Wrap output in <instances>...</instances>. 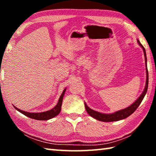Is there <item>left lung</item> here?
I'll use <instances>...</instances> for the list:
<instances>
[{
	"instance_id": "8db88e82",
	"label": "left lung",
	"mask_w": 156,
	"mask_h": 156,
	"mask_svg": "<svg viewBox=\"0 0 156 156\" xmlns=\"http://www.w3.org/2000/svg\"><path fill=\"white\" fill-rule=\"evenodd\" d=\"M138 43L139 45L140 46L144 51V55L145 58V65H146V72H147V80H146V85L142 94L140 95L138 99L136 100V102H134V103L132 104L131 106L128 107L126 109H124L122 110L118 111L113 113H111V114H105V113H102L100 112H98L96 111H94L89 108L87 105H86L84 102V105H85V109L87 112L89 113V115H90L91 117H93L95 119L98 120L102 121V122H113V121H118L120 120L125 118L129 117V115H131L137 109V108L139 107V105L143 100L144 97L146 94L148 89V83H149V73H148V69H147V55H146V51H145L144 47L142 46V44L140 43V41L138 40Z\"/></svg>"
}]
</instances>
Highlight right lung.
Segmentation results:
<instances>
[{
  "instance_id": "1",
  "label": "right lung",
  "mask_w": 156,
  "mask_h": 156,
  "mask_svg": "<svg viewBox=\"0 0 156 156\" xmlns=\"http://www.w3.org/2000/svg\"><path fill=\"white\" fill-rule=\"evenodd\" d=\"M66 91V89H64L62 94L60 96L57 105H56V107L53 108L52 109L47 111L45 112H41V113H30V112H24V111L20 110L19 109H18L17 107H16L15 106L14 108L18 112H20L23 114H24L25 115L27 116L29 118H32V119H35V120H47L49 119H51V118H53L55 116H56L57 115H58V113L60 112V110H61V107H62V99H63V96L65 95V92Z\"/></svg>"
}]
</instances>
